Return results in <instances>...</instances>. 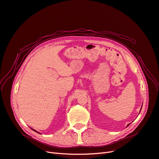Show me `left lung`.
<instances>
[{
	"label": "left lung",
	"instance_id": "1",
	"mask_svg": "<svg viewBox=\"0 0 159 159\" xmlns=\"http://www.w3.org/2000/svg\"><path fill=\"white\" fill-rule=\"evenodd\" d=\"M142 107H141V109H140V111H139V113H140V111H141V110H142ZM130 124H129V125H127V126H129V125ZM127 126H126V127H127Z\"/></svg>",
	"mask_w": 159,
	"mask_h": 159
}]
</instances>
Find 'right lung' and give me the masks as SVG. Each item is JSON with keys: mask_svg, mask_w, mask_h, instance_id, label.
<instances>
[{"mask_svg": "<svg viewBox=\"0 0 159 159\" xmlns=\"http://www.w3.org/2000/svg\"><path fill=\"white\" fill-rule=\"evenodd\" d=\"M32 129V130H34V131H35V132H38V133H39V132H37L36 130H34V129ZM39 134H40V133H39Z\"/></svg>", "mask_w": 159, "mask_h": 159, "instance_id": "obj_1", "label": "right lung"}]
</instances>
